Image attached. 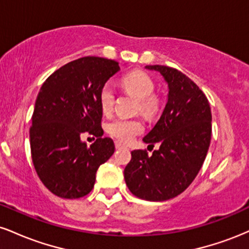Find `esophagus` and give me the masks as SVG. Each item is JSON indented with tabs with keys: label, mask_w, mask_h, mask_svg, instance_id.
Listing matches in <instances>:
<instances>
[{
	"label": "esophagus",
	"mask_w": 249,
	"mask_h": 249,
	"mask_svg": "<svg viewBox=\"0 0 249 249\" xmlns=\"http://www.w3.org/2000/svg\"><path fill=\"white\" fill-rule=\"evenodd\" d=\"M115 146H116L117 150H119V148L125 147V145H124V144H122L121 142H115Z\"/></svg>",
	"instance_id": "1"
}]
</instances>
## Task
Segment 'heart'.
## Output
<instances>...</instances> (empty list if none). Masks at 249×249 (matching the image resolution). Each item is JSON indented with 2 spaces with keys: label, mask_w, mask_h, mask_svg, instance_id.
Wrapping results in <instances>:
<instances>
[{
  "label": "heart",
  "mask_w": 249,
  "mask_h": 249,
  "mask_svg": "<svg viewBox=\"0 0 249 249\" xmlns=\"http://www.w3.org/2000/svg\"><path fill=\"white\" fill-rule=\"evenodd\" d=\"M121 84L123 89L138 99L137 111L146 118H153L160 110V102L153 96L156 85L150 76L142 71H132L122 78ZM115 104V92L112 88L104 85L99 92V105L105 115H110ZM144 125L138 119L119 118L110 123L107 126V132L123 142H131L136 136L142 132Z\"/></svg>",
  "instance_id": "heart-1"
}]
</instances>
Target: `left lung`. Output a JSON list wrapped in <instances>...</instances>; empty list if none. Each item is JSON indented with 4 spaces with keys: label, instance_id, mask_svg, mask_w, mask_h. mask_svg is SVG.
I'll return each instance as SVG.
<instances>
[{
    "label": "left lung",
    "instance_id": "obj_1",
    "mask_svg": "<svg viewBox=\"0 0 249 249\" xmlns=\"http://www.w3.org/2000/svg\"><path fill=\"white\" fill-rule=\"evenodd\" d=\"M167 83L162 115L142 142L158 150L131 152L124 178L133 196L165 201L184 192L204 164L212 134V113L206 96L186 75L165 65H146Z\"/></svg>",
    "mask_w": 249,
    "mask_h": 249
}]
</instances>
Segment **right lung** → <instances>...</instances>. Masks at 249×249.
I'll return each mask as SVG.
<instances>
[{
  "label": "right lung",
  "mask_w": 249,
  "mask_h": 249,
  "mask_svg": "<svg viewBox=\"0 0 249 249\" xmlns=\"http://www.w3.org/2000/svg\"><path fill=\"white\" fill-rule=\"evenodd\" d=\"M119 71L118 62L88 56L63 65L43 83L31 117V159L37 176L57 196L78 199L91 192L98 167L115 152L102 138L99 92ZM84 132L99 138L88 147Z\"/></svg>",
  "instance_id": "obj_1"
}]
</instances>
